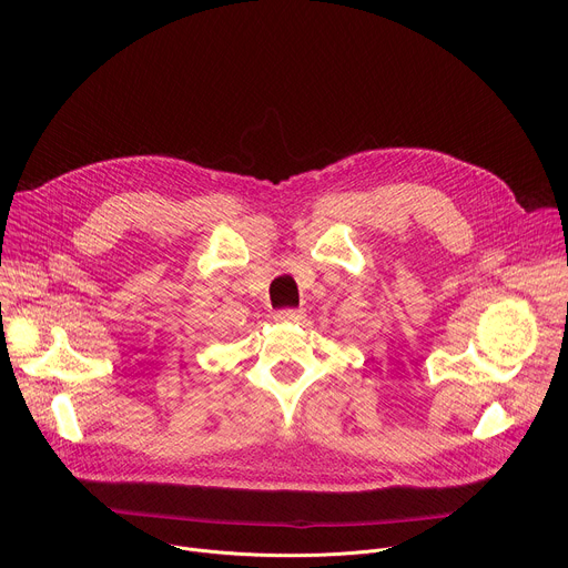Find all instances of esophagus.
Listing matches in <instances>:
<instances>
[{
    "instance_id": "1",
    "label": "esophagus",
    "mask_w": 568,
    "mask_h": 568,
    "mask_svg": "<svg viewBox=\"0 0 568 568\" xmlns=\"http://www.w3.org/2000/svg\"><path fill=\"white\" fill-rule=\"evenodd\" d=\"M301 318H303L301 310H278L274 314V321H278V323H294V321H301Z\"/></svg>"
}]
</instances>
